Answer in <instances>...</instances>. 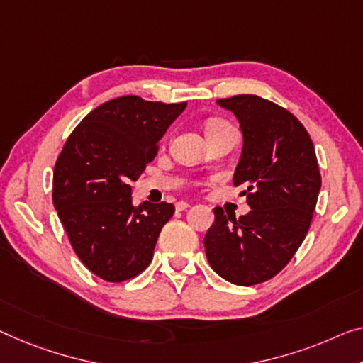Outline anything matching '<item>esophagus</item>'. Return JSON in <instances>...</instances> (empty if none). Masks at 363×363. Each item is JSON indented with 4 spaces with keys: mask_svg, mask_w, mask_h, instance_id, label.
<instances>
[{
    "mask_svg": "<svg viewBox=\"0 0 363 363\" xmlns=\"http://www.w3.org/2000/svg\"><path fill=\"white\" fill-rule=\"evenodd\" d=\"M189 207H191V205H189L187 202H177V203H176V210H177V212H184V210H187Z\"/></svg>",
    "mask_w": 363,
    "mask_h": 363,
    "instance_id": "1",
    "label": "esophagus"
}]
</instances>
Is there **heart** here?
I'll return each instance as SVG.
<instances>
[{
  "label": "heart",
  "mask_w": 363,
  "mask_h": 363,
  "mask_svg": "<svg viewBox=\"0 0 363 363\" xmlns=\"http://www.w3.org/2000/svg\"><path fill=\"white\" fill-rule=\"evenodd\" d=\"M223 127H228L225 122H220V121H212L207 123V127H205V132H212V130H218V128H223Z\"/></svg>",
  "instance_id": "b5f03b06"
}]
</instances>
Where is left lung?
I'll use <instances>...</instances> for the list:
<instances>
[{
    "instance_id": "8db88e82",
    "label": "left lung",
    "mask_w": 363,
    "mask_h": 363,
    "mask_svg": "<svg viewBox=\"0 0 363 363\" xmlns=\"http://www.w3.org/2000/svg\"><path fill=\"white\" fill-rule=\"evenodd\" d=\"M235 113L242 151L233 184L245 186L251 212L235 218L220 207L203 238L208 264L220 277L250 286L272 279L310 230L321 174L315 147L298 118L252 94L218 99Z\"/></svg>"
}]
</instances>
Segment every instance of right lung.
I'll return each mask as SVG.
<instances>
[{
    "instance_id": "right-lung-1",
    "label": "right lung",
    "mask_w": 363,
    "mask_h": 363,
    "mask_svg": "<svg viewBox=\"0 0 363 363\" xmlns=\"http://www.w3.org/2000/svg\"><path fill=\"white\" fill-rule=\"evenodd\" d=\"M187 102L122 96L91 111L73 130L53 171V205L81 262L107 282L148 267L172 203L133 205L130 182L155 158Z\"/></svg>"
}]
</instances>
